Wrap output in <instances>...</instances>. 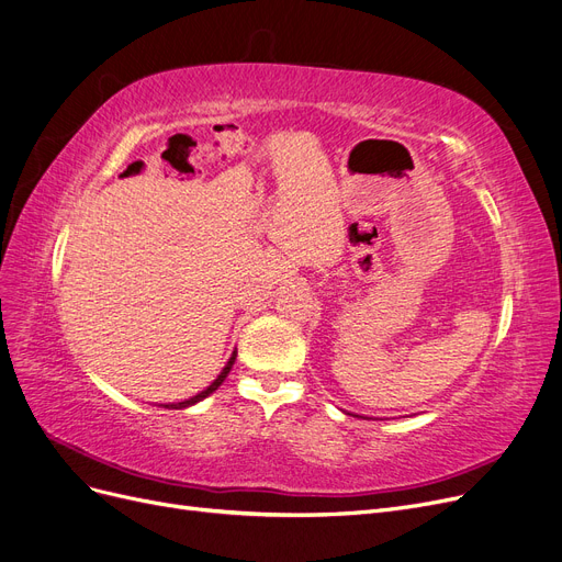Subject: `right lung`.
I'll return each instance as SVG.
<instances>
[{
  "mask_svg": "<svg viewBox=\"0 0 562 562\" xmlns=\"http://www.w3.org/2000/svg\"><path fill=\"white\" fill-rule=\"evenodd\" d=\"M235 357H237V350H233V355H231V359H228V364L223 367V371L216 375V380L214 383L210 385V387H205L203 392L200 394H195V396H191V398H187V401H179V403H161L164 408H172V411H182V408H189V406H195L198 401H203V398H207L212 392H216L221 385H223V380L228 378V373H231V369H233V364H235Z\"/></svg>",
  "mask_w": 562,
  "mask_h": 562,
  "instance_id": "1",
  "label": "right lung"
}]
</instances>
